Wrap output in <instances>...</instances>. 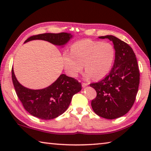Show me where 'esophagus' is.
I'll list each match as a JSON object with an SVG mask.
<instances>
[{
  "label": "esophagus",
  "mask_w": 151,
  "mask_h": 151,
  "mask_svg": "<svg viewBox=\"0 0 151 151\" xmlns=\"http://www.w3.org/2000/svg\"><path fill=\"white\" fill-rule=\"evenodd\" d=\"M87 85H88V83H82V86H83V87H85V86Z\"/></svg>",
  "instance_id": "1"
}]
</instances>
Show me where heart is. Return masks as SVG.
Returning <instances> with one entry per match:
<instances>
[{"instance_id": "obj_1", "label": "heart", "mask_w": 151, "mask_h": 151, "mask_svg": "<svg viewBox=\"0 0 151 151\" xmlns=\"http://www.w3.org/2000/svg\"><path fill=\"white\" fill-rule=\"evenodd\" d=\"M115 58V49L110 42H103L90 39L76 42L71 47V52L63 55L66 73L76 76L86 68L85 77L100 79L111 70Z\"/></svg>"}]
</instances>
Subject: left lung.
Wrapping results in <instances>:
<instances>
[{
  "label": "left lung",
  "mask_w": 151,
  "mask_h": 151,
  "mask_svg": "<svg viewBox=\"0 0 151 151\" xmlns=\"http://www.w3.org/2000/svg\"><path fill=\"white\" fill-rule=\"evenodd\" d=\"M99 38L112 41L115 59L113 67L105 78L90 84L96 92L91 106L97 115L114 119L127 114L133 105L140 81L139 66L136 55L127 43L112 35Z\"/></svg>",
  "instance_id": "obj_1"
}]
</instances>
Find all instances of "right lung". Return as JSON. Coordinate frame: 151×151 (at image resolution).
I'll return each mask as SVG.
<instances>
[{"instance_id": "right-lung-1", "label": "right lung", "mask_w": 151, "mask_h": 151, "mask_svg": "<svg viewBox=\"0 0 151 151\" xmlns=\"http://www.w3.org/2000/svg\"><path fill=\"white\" fill-rule=\"evenodd\" d=\"M71 37L72 35L67 32L44 33L33 35L24 42L39 39L62 46ZM12 79L17 96L24 109L32 116L43 120L53 119L65 112L74 94L82 89L81 83L76 79L64 74L52 85L40 90H32L20 85L15 77L12 68Z\"/></svg>"}]
</instances>
